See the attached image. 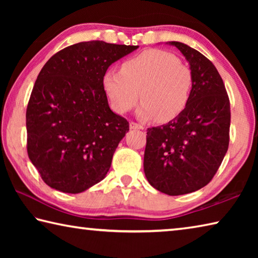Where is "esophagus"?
<instances>
[{
  "label": "esophagus",
  "mask_w": 258,
  "mask_h": 258,
  "mask_svg": "<svg viewBox=\"0 0 258 258\" xmlns=\"http://www.w3.org/2000/svg\"><path fill=\"white\" fill-rule=\"evenodd\" d=\"M130 127L132 128V130H143V128H145L141 124L135 123V121H131V123H130Z\"/></svg>",
  "instance_id": "esophagus-1"
}]
</instances>
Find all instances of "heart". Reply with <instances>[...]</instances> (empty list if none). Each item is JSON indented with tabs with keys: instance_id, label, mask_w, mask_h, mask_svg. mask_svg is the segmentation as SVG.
Returning a JSON list of instances; mask_svg holds the SVG:
<instances>
[{
	"instance_id": "1",
	"label": "heart",
	"mask_w": 258,
	"mask_h": 258,
	"mask_svg": "<svg viewBox=\"0 0 258 258\" xmlns=\"http://www.w3.org/2000/svg\"><path fill=\"white\" fill-rule=\"evenodd\" d=\"M102 84L111 108L119 115L132 110L141 97V118L157 117L160 121H168L186 108L194 76L175 55L148 50L126 60L120 72L107 71Z\"/></svg>"
}]
</instances>
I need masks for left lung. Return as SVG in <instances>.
I'll list each match as a JSON object with an SVG mask.
<instances>
[{
  "mask_svg": "<svg viewBox=\"0 0 258 258\" xmlns=\"http://www.w3.org/2000/svg\"><path fill=\"white\" fill-rule=\"evenodd\" d=\"M189 61L194 76L186 108L169 123L147 130L145 174L163 194L180 196L207 185L230 141V100L211 60L180 42H169Z\"/></svg>",
  "mask_w": 258,
  "mask_h": 258,
  "instance_id": "obj_1",
  "label": "left lung"
}]
</instances>
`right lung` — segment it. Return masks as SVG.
<instances>
[{
    "mask_svg": "<svg viewBox=\"0 0 258 258\" xmlns=\"http://www.w3.org/2000/svg\"><path fill=\"white\" fill-rule=\"evenodd\" d=\"M137 49L81 42L56 52L41 69L26 111L27 152L49 186L80 194L106 176L130 125L109 108L103 75Z\"/></svg>",
    "mask_w": 258,
    "mask_h": 258,
    "instance_id": "1",
    "label": "right lung"
}]
</instances>
